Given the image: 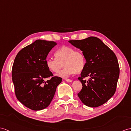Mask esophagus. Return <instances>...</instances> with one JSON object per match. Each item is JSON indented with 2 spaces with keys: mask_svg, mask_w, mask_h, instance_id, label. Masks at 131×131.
<instances>
[{
  "mask_svg": "<svg viewBox=\"0 0 131 131\" xmlns=\"http://www.w3.org/2000/svg\"><path fill=\"white\" fill-rule=\"evenodd\" d=\"M65 81H66L67 82H72V80H71V79H65Z\"/></svg>",
  "mask_w": 131,
  "mask_h": 131,
  "instance_id": "34e87169",
  "label": "esophagus"
}]
</instances>
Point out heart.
<instances>
[{"mask_svg":"<svg viewBox=\"0 0 131 131\" xmlns=\"http://www.w3.org/2000/svg\"><path fill=\"white\" fill-rule=\"evenodd\" d=\"M56 58H47L46 63L48 69L53 72H57L63 64L66 68L57 73V75L63 78L79 73L83 70L85 66V59L81 51L76 50L72 47L63 46L54 53Z\"/></svg>","mask_w":131,"mask_h":131,"instance_id":"heart-1","label":"heart"}]
</instances>
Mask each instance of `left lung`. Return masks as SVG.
<instances>
[{
    "label": "left lung",
    "mask_w": 131,
    "mask_h": 131,
    "mask_svg": "<svg viewBox=\"0 0 131 131\" xmlns=\"http://www.w3.org/2000/svg\"><path fill=\"white\" fill-rule=\"evenodd\" d=\"M83 52L86 63L78 78L82 89L78 94L84 104L98 107L111 98L116 90L119 68L115 53L98 38L69 41ZM89 76L88 81L83 80Z\"/></svg>",
    "instance_id": "1"
}]
</instances>
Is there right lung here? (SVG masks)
<instances>
[{
  "mask_svg": "<svg viewBox=\"0 0 131 131\" xmlns=\"http://www.w3.org/2000/svg\"><path fill=\"white\" fill-rule=\"evenodd\" d=\"M55 42L37 39L18 53L12 68L17 99L26 107L40 111L50 105L62 78L53 77L46 63ZM50 77L46 82L45 78Z\"/></svg>",
  "mask_w": 131,
  "mask_h": 131,
  "instance_id": "1",
  "label": "right lung"
}]
</instances>
